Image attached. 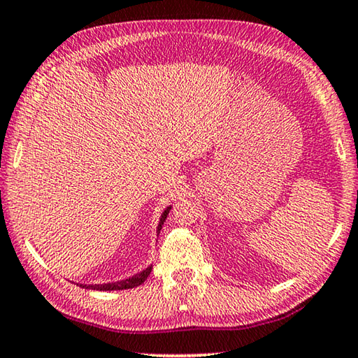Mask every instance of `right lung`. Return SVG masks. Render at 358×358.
Wrapping results in <instances>:
<instances>
[{
  "label": "right lung",
  "mask_w": 358,
  "mask_h": 358,
  "mask_svg": "<svg viewBox=\"0 0 358 358\" xmlns=\"http://www.w3.org/2000/svg\"><path fill=\"white\" fill-rule=\"evenodd\" d=\"M169 211H171V207H167L164 210V213L161 216V221L157 224V232L162 229V224H164L166 217L169 215ZM151 268L153 266H148V268H145L141 273L134 275L132 278H128V280H123V281H117V282H107V284H80L82 287L85 289H93V290H124V289H132V287H137L141 286V284L147 280L148 275L151 273Z\"/></svg>",
  "instance_id": "obj_1"
}]
</instances>
